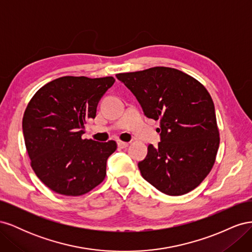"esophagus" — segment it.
<instances>
[{
	"label": "esophagus",
	"instance_id": "esophagus-1",
	"mask_svg": "<svg viewBox=\"0 0 252 252\" xmlns=\"http://www.w3.org/2000/svg\"><path fill=\"white\" fill-rule=\"evenodd\" d=\"M128 143L127 142H122V141H118V146L121 148V149H124L126 147H128Z\"/></svg>",
	"mask_w": 252,
	"mask_h": 252
}]
</instances>
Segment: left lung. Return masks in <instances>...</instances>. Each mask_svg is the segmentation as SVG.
I'll return each mask as SVG.
<instances>
[{
	"label": "left lung",
	"instance_id": "left-lung-1",
	"mask_svg": "<svg viewBox=\"0 0 252 252\" xmlns=\"http://www.w3.org/2000/svg\"><path fill=\"white\" fill-rule=\"evenodd\" d=\"M145 116L159 120L161 142L148 146L139 169L159 191L182 195L207 177L220 145L215 104L202 84L170 67L117 74Z\"/></svg>",
	"mask_w": 252,
	"mask_h": 252
}]
</instances>
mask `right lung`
<instances>
[{
    "label": "right lung",
    "mask_w": 252,
    "mask_h": 252,
    "mask_svg": "<svg viewBox=\"0 0 252 252\" xmlns=\"http://www.w3.org/2000/svg\"><path fill=\"white\" fill-rule=\"evenodd\" d=\"M112 77H62L36 91L23 117L32 167L45 185L63 195L85 194L101 184L117 143L83 140L84 124L94 119Z\"/></svg>",
    "instance_id": "right-lung-1"
}]
</instances>
